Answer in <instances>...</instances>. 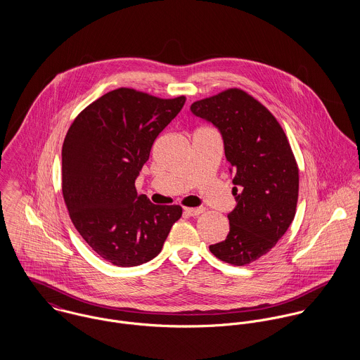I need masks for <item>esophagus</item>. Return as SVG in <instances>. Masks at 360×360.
Instances as JSON below:
<instances>
[{"label":"esophagus","mask_w":360,"mask_h":360,"mask_svg":"<svg viewBox=\"0 0 360 360\" xmlns=\"http://www.w3.org/2000/svg\"><path fill=\"white\" fill-rule=\"evenodd\" d=\"M204 207H184V213L188 216H198L204 212Z\"/></svg>","instance_id":"1"}]
</instances>
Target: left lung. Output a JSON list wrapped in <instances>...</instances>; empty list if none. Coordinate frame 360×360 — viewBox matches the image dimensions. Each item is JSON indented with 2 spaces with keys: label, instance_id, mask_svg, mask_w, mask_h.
Returning a JSON list of instances; mask_svg holds the SVG:
<instances>
[{
  "label": "left lung",
  "instance_id": "1",
  "mask_svg": "<svg viewBox=\"0 0 360 360\" xmlns=\"http://www.w3.org/2000/svg\"><path fill=\"white\" fill-rule=\"evenodd\" d=\"M194 115L221 133L234 173L237 206L230 231L209 251L244 266L267 254L285 234L297 212L300 170L288 139L273 113L241 89H227L191 105Z\"/></svg>",
  "mask_w": 360,
  "mask_h": 360
}]
</instances>
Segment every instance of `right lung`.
Segmentation results:
<instances>
[{
	"label": "right lung",
	"mask_w": 360,
	"mask_h": 360,
	"mask_svg": "<svg viewBox=\"0 0 360 360\" xmlns=\"http://www.w3.org/2000/svg\"><path fill=\"white\" fill-rule=\"evenodd\" d=\"M186 97L159 98L120 87L86 106L62 146V194L89 247L120 267L139 266L162 250L180 205H154L137 195L136 179L155 139Z\"/></svg>",
	"instance_id": "add662e5"
}]
</instances>
